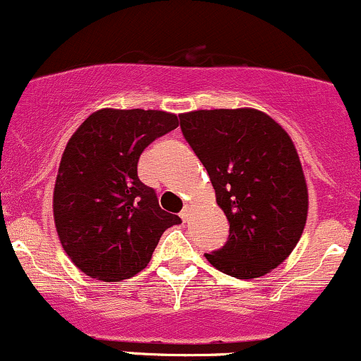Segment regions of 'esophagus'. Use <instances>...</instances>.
Here are the masks:
<instances>
[{"mask_svg":"<svg viewBox=\"0 0 361 361\" xmlns=\"http://www.w3.org/2000/svg\"><path fill=\"white\" fill-rule=\"evenodd\" d=\"M180 217H181V221H183V222L188 221V219H190V205L183 207V210L180 212Z\"/></svg>","mask_w":361,"mask_h":361,"instance_id":"obj_1","label":"esophagus"}]
</instances>
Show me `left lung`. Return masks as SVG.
I'll return each mask as SVG.
<instances>
[{
	"mask_svg": "<svg viewBox=\"0 0 361 361\" xmlns=\"http://www.w3.org/2000/svg\"><path fill=\"white\" fill-rule=\"evenodd\" d=\"M180 126L229 221L227 243L205 258L235 279L267 275L287 259L307 221V185L292 139L255 109L188 111Z\"/></svg>",
	"mask_w": 361,
	"mask_h": 361,
	"instance_id": "left-lung-1",
	"label": "left lung"
}]
</instances>
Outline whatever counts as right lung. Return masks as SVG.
<instances>
[{"label": "right lung", "instance_id": "obj_1", "mask_svg": "<svg viewBox=\"0 0 361 361\" xmlns=\"http://www.w3.org/2000/svg\"><path fill=\"white\" fill-rule=\"evenodd\" d=\"M178 123L161 110L103 109L71 135L54 186V222L85 275L102 281L137 275L164 231L181 224L137 176L144 149Z\"/></svg>", "mask_w": 361, "mask_h": 361}]
</instances>
